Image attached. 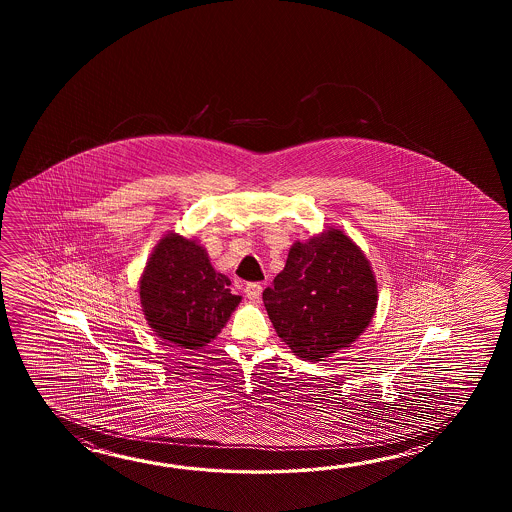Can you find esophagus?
Segmentation results:
<instances>
[{"label":"esophagus","instance_id":"obj_1","mask_svg":"<svg viewBox=\"0 0 512 512\" xmlns=\"http://www.w3.org/2000/svg\"><path fill=\"white\" fill-rule=\"evenodd\" d=\"M261 289H263V287H261V283H247V285H245V294H247L251 300H258L261 296Z\"/></svg>","mask_w":512,"mask_h":512}]
</instances>
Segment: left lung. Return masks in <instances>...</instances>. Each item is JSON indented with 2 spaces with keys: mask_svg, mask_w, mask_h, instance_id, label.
<instances>
[{
  "mask_svg": "<svg viewBox=\"0 0 512 512\" xmlns=\"http://www.w3.org/2000/svg\"><path fill=\"white\" fill-rule=\"evenodd\" d=\"M278 337L307 360L348 348L377 307L370 261L342 230L294 243L283 271L263 291Z\"/></svg>",
  "mask_w": 512,
  "mask_h": 512,
  "instance_id": "1",
  "label": "left lung"
}]
</instances>
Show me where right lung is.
I'll use <instances>...</instances> for the list:
<instances>
[{
  "label": "right lung",
  "instance_id": "right-lung-1",
  "mask_svg": "<svg viewBox=\"0 0 512 512\" xmlns=\"http://www.w3.org/2000/svg\"><path fill=\"white\" fill-rule=\"evenodd\" d=\"M241 296L214 271L196 241L168 234L155 247L141 278V304L159 337L185 348L207 346L225 327Z\"/></svg>",
  "mask_w": 512,
  "mask_h": 512
}]
</instances>
